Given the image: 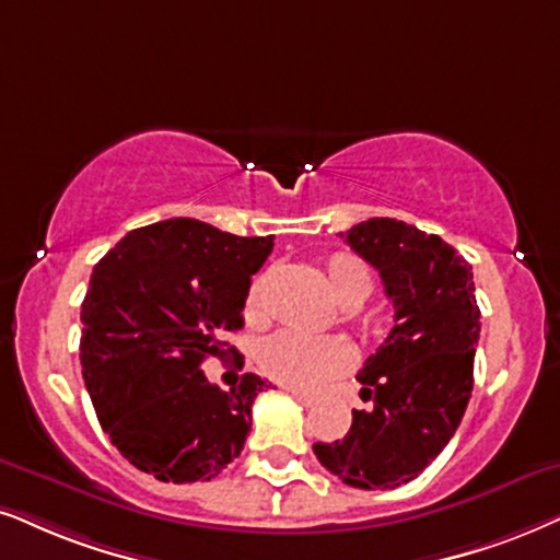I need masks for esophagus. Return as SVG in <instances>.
I'll use <instances>...</instances> for the list:
<instances>
[{
    "label": "esophagus",
    "mask_w": 560,
    "mask_h": 560,
    "mask_svg": "<svg viewBox=\"0 0 560 560\" xmlns=\"http://www.w3.org/2000/svg\"><path fill=\"white\" fill-rule=\"evenodd\" d=\"M284 390H287L289 395H292V398L300 400L302 406H307V408H313L315 402H317V400L313 398V395H310V393H302V390H296V387H284Z\"/></svg>",
    "instance_id": "esophagus-1"
}]
</instances>
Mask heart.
Returning <instances> with one entry per match:
<instances>
[{"label": "heart", "instance_id": "heart-1", "mask_svg": "<svg viewBox=\"0 0 560 560\" xmlns=\"http://www.w3.org/2000/svg\"><path fill=\"white\" fill-rule=\"evenodd\" d=\"M325 276L332 296L349 307L362 304L372 292V271L362 258L351 253H336L325 264ZM245 323L258 325L266 317V279L258 276L245 296ZM353 362V351L341 336H304L296 330H281L260 346L258 364L268 377L281 385L315 390L325 382L346 372Z\"/></svg>", "mask_w": 560, "mask_h": 560}]
</instances>
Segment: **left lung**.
<instances>
[{
  "label": "left lung",
  "mask_w": 560,
  "mask_h": 560,
  "mask_svg": "<svg viewBox=\"0 0 560 560\" xmlns=\"http://www.w3.org/2000/svg\"><path fill=\"white\" fill-rule=\"evenodd\" d=\"M343 237L380 271L395 325L357 374L372 408L353 410L349 434L313 450L343 483L390 491L419 478L468 408L480 336L476 284L455 247L398 219H366Z\"/></svg>",
  "instance_id": "1"
}]
</instances>
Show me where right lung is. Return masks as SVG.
<instances>
[{"instance_id":"add662e5","label":"right lung","mask_w":560,"mask_h":560,"mask_svg":"<svg viewBox=\"0 0 560 560\" xmlns=\"http://www.w3.org/2000/svg\"><path fill=\"white\" fill-rule=\"evenodd\" d=\"M273 235L237 237L198 219L131 230L92 268L82 302L80 362L97 421L133 468L165 483L217 478L245 447L253 400L243 374L222 390L209 357H235L250 276Z\"/></svg>"}]
</instances>
